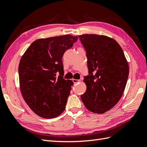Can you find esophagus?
Listing matches in <instances>:
<instances>
[{"label":"esophagus","mask_w":147,"mask_h":147,"mask_svg":"<svg viewBox=\"0 0 147 147\" xmlns=\"http://www.w3.org/2000/svg\"><path fill=\"white\" fill-rule=\"evenodd\" d=\"M73 81L74 84H77L78 82H80L81 81V80H73Z\"/></svg>","instance_id":"esophagus-1"}]
</instances>
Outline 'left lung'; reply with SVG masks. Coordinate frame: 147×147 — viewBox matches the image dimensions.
<instances>
[{
    "label": "left lung",
    "mask_w": 147,
    "mask_h": 147,
    "mask_svg": "<svg viewBox=\"0 0 147 147\" xmlns=\"http://www.w3.org/2000/svg\"><path fill=\"white\" fill-rule=\"evenodd\" d=\"M86 51L89 75L84 77L86 91L81 96L88 110L103 114L121 98L129 73L123 51L114 40L105 35H79Z\"/></svg>",
    "instance_id": "left-lung-1"
}]
</instances>
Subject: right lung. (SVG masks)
Masks as SVG:
<instances>
[{
    "label": "right lung",
    "instance_id": "add662e5",
    "mask_svg": "<svg viewBox=\"0 0 147 147\" xmlns=\"http://www.w3.org/2000/svg\"><path fill=\"white\" fill-rule=\"evenodd\" d=\"M78 38L66 35L38 39L22 56L18 66L20 92L31 110L41 117L55 118L65 109L73 82L62 76V57Z\"/></svg>",
    "mask_w": 147,
    "mask_h": 147
}]
</instances>
